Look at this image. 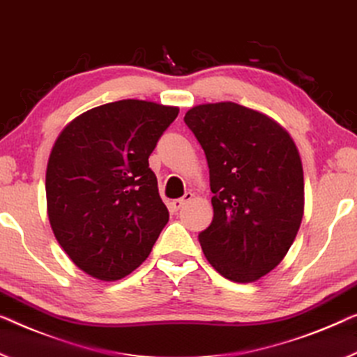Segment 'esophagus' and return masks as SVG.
<instances>
[{
	"label": "esophagus",
	"mask_w": 357,
	"mask_h": 357,
	"mask_svg": "<svg viewBox=\"0 0 357 357\" xmlns=\"http://www.w3.org/2000/svg\"><path fill=\"white\" fill-rule=\"evenodd\" d=\"M192 197H194V194H192V192H185L183 199H176V200H173V202H172V210H173L174 213L179 211L181 208H183V206H184L185 204H188L189 200H192Z\"/></svg>",
	"instance_id": "1"
}]
</instances>
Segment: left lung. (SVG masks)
<instances>
[{"instance_id": "obj_1", "label": "left lung", "mask_w": 357, "mask_h": 357, "mask_svg": "<svg viewBox=\"0 0 357 357\" xmlns=\"http://www.w3.org/2000/svg\"><path fill=\"white\" fill-rule=\"evenodd\" d=\"M184 123L210 168L213 221L199 234L202 250L226 279L258 280L284 259L301 225L295 142L269 116L236 102L197 105Z\"/></svg>"}]
</instances>
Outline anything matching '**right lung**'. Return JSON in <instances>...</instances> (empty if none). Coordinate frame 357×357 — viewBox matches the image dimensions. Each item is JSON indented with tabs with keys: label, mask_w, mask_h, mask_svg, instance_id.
<instances>
[{
	"label": "right lung",
	"mask_w": 357,
	"mask_h": 357,
	"mask_svg": "<svg viewBox=\"0 0 357 357\" xmlns=\"http://www.w3.org/2000/svg\"><path fill=\"white\" fill-rule=\"evenodd\" d=\"M178 107L125 99L84 112L57 137L47 216L73 263L100 280L132 273L168 222L149 157Z\"/></svg>",
	"instance_id": "obj_1"
}]
</instances>
